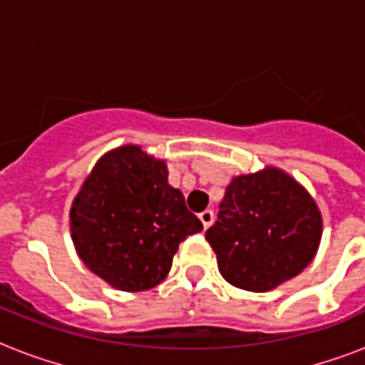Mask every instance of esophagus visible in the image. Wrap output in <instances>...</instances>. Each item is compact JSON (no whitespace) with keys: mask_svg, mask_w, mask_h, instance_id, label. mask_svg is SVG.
I'll use <instances>...</instances> for the list:
<instances>
[{"mask_svg":"<svg viewBox=\"0 0 365 365\" xmlns=\"http://www.w3.org/2000/svg\"><path fill=\"white\" fill-rule=\"evenodd\" d=\"M200 217V222H202V227L208 229L214 223V220H216V216H214V212L212 210H205V212H200L199 214Z\"/></svg>","mask_w":365,"mask_h":365,"instance_id":"34e87169","label":"esophagus"}]
</instances>
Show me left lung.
<instances>
[{
  "mask_svg": "<svg viewBox=\"0 0 365 365\" xmlns=\"http://www.w3.org/2000/svg\"><path fill=\"white\" fill-rule=\"evenodd\" d=\"M322 214L301 183L267 166L231 180L217 222L206 231L217 269L235 288L269 292L317 255Z\"/></svg>",
  "mask_w": 365,
  "mask_h": 365,
  "instance_id": "obj_1",
  "label": "left lung"
}]
</instances>
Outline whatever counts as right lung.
I'll list each match as a JSON object with an SVG mask.
<instances>
[{
  "label": "right lung",
  "mask_w": 365,
  "mask_h": 365,
  "mask_svg": "<svg viewBox=\"0 0 365 365\" xmlns=\"http://www.w3.org/2000/svg\"><path fill=\"white\" fill-rule=\"evenodd\" d=\"M70 229L96 277L121 292H143L165 280L180 242L202 223L168 185L165 160L128 143L94 165L73 199Z\"/></svg>",
  "instance_id": "add662e5"
}]
</instances>
